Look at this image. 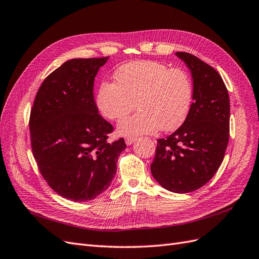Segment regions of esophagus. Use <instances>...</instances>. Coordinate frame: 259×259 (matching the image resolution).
<instances>
[{"label": "esophagus", "mask_w": 259, "mask_h": 259, "mask_svg": "<svg viewBox=\"0 0 259 259\" xmlns=\"http://www.w3.org/2000/svg\"><path fill=\"white\" fill-rule=\"evenodd\" d=\"M137 140V138H134V137H127V138H125V143H126V145L127 146H131V145H133L134 144L135 142Z\"/></svg>", "instance_id": "1"}]
</instances>
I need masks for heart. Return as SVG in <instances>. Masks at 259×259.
Segmentation results:
<instances>
[{"instance_id": "1", "label": "heart", "mask_w": 259, "mask_h": 259, "mask_svg": "<svg viewBox=\"0 0 259 259\" xmlns=\"http://www.w3.org/2000/svg\"><path fill=\"white\" fill-rule=\"evenodd\" d=\"M114 82L103 81L96 93V107L108 120L115 121L141 110L117 124V133L134 137L170 132L182 126L193 103V83L185 70L154 60L127 62L114 72Z\"/></svg>"}]
</instances>
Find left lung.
Returning <instances> with one entry per match:
<instances>
[{"mask_svg":"<svg viewBox=\"0 0 259 259\" xmlns=\"http://www.w3.org/2000/svg\"><path fill=\"white\" fill-rule=\"evenodd\" d=\"M176 56L191 71L193 103L182 126L158 139L151 173L165 189L187 193L204 186L221 166L229 142L230 103L213 67L189 53Z\"/></svg>","mask_w":259,"mask_h":259,"instance_id":"1","label":"left lung"}]
</instances>
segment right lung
<instances>
[{
    "instance_id": "right-lung-1",
    "label": "right lung",
    "mask_w": 259,
    "mask_h": 259,
    "mask_svg": "<svg viewBox=\"0 0 259 259\" xmlns=\"http://www.w3.org/2000/svg\"><path fill=\"white\" fill-rule=\"evenodd\" d=\"M109 57L66 61L41 84L31 109V148L52 189L90 201L111 185L123 138L108 143L112 125L98 113L94 80Z\"/></svg>"
}]
</instances>
